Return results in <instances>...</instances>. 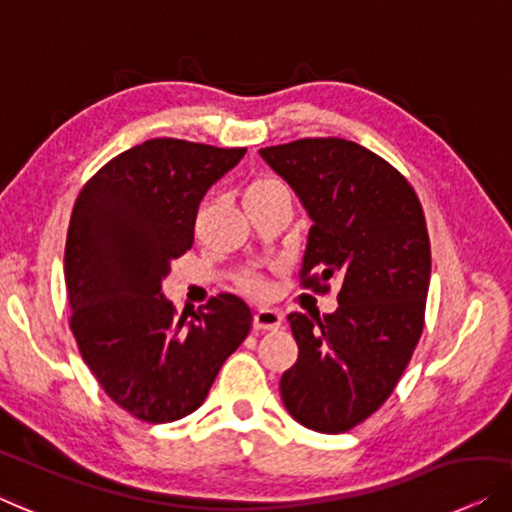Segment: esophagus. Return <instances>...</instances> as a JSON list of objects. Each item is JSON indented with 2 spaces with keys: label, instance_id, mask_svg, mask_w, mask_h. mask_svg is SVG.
Instances as JSON below:
<instances>
[{
  "label": "esophagus",
  "instance_id": "34e87169",
  "mask_svg": "<svg viewBox=\"0 0 512 512\" xmlns=\"http://www.w3.org/2000/svg\"><path fill=\"white\" fill-rule=\"evenodd\" d=\"M281 325V314L277 309H258L254 314L256 330H277Z\"/></svg>",
  "mask_w": 512,
  "mask_h": 512
}]
</instances>
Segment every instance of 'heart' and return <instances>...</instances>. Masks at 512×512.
I'll return each mask as SVG.
<instances>
[{
	"label": "heart",
	"mask_w": 512,
	"mask_h": 512,
	"mask_svg": "<svg viewBox=\"0 0 512 512\" xmlns=\"http://www.w3.org/2000/svg\"><path fill=\"white\" fill-rule=\"evenodd\" d=\"M270 194H286V187L274 177H258L247 187V194L244 196H270ZM240 286L251 295H265L268 293V284L261 274L256 272H244L240 277Z\"/></svg>",
	"instance_id": "obj_1"
}]
</instances>
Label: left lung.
I'll use <instances>...</instances> for the list:
<instances>
[{"label":"left lung","instance_id":"8db88e82","mask_svg":"<svg viewBox=\"0 0 512 512\" xmlns=\"http://www.w3.org/2000/svg\"><path fill=\"white\" fill-rule=\"evenodd\" d=\"M261 157L311 219L300 284L325 293L339 281L337 311L288 314L300 353L281 376V399L314 432H348L381 409L422 335L425 214L406 177L353 140L302 138Z\"/></svg>","mask_w":512,"mask_h":512}]
</instances>
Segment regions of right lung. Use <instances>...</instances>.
<instances>
[{
  "mask_svg": "<svg viewBox=\"0 0 512 512\" xmlns=\"http://www.w3.org/2000/svg\"><path fill=\"white\" fill-rule=\"evenodd\" d=\"M244 152L145 140L110 159L73 205L64 249L71 332L106 395L138 420L194 413L251 330L238 295L219 293L187 318L161 293L170 261L194 244L207 189Z\"/></svg>",
  "mask_w": 512,
  "mask_h": 512,
  "instance_id": "right-lung-1",
  "label": "right lung"
}]
</instances>
